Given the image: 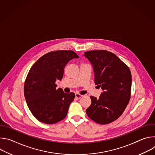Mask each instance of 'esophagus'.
Segmentation results:
<instances>
[{
    "mask_svg": "<svg viewBox=\"0 0 155 155\" xmlns=\"http://www.w3.org/2000/svg\"><path fill=\"white\" fill-rule=\"evenodd\" d=\"M82 96H83V95H81V94H79V93H76V94H75V97H76L77 99H80V98H81Z\"/></svg>",
    "mask_w": 155,
    "mask_h": 155,
    "instance_id": "34e87169",
    "label": "esophagus"
}]
</instances>
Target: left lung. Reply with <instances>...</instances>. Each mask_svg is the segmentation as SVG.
<instances>
[{
    "label": "left lung",
    "mask_w": 155,
    "mask_h": 155,
    "mask_svg": "<svg viewBox=\"0 0 155 155\" xmlns=\"http://www.w3.org/2000/svg\"><path fill=\"white\" fill-rule=\"evenodd\" d=\"M84 56L93 66L95 84L103 90L99 99L90 96L91 104L86 114L98 124H108L122 115L129 103L130 71L119 58L107 50L86 51Z\"/></svg>",
    "instance_id": "8db88e82"
}]
</instances>
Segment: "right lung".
Here are the masks:
<instances>
[{
    "mask_svg": "<svg viewBox=\"0 0 155 155\" xmlns=\"http://www.w3.org/2000/svg\"><path fill=\"white\" fill-rule=\"evenodd\" d=\"M78 56L72 50L51 51L40 58L26 77L25 97L30 111L39 121L52 124L65 118L75 95L56 89L57 79L63 77L65 65Z\"/></svg>",
    "mask_w": 155,
    "mask_h": 155,
    "instance_id": "1",
    "label": "right lung"
}]
</instances>
